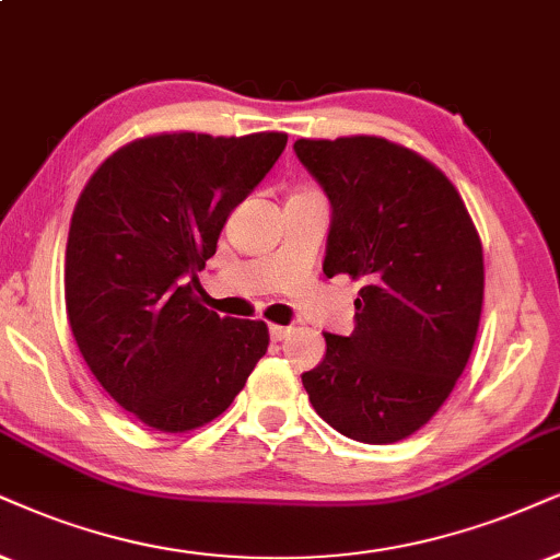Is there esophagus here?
Segmentation results:
<instances>
[{
	"mask_svg": "<svg viewBox=\"0 0 560 560\" xmlns=\"http://www.w3.org/2000/svg\"><path fill=\"white\" fill-rule=\"evenodd\" d=\"M289 332H292V328H289V325H271V328H268V336H271L273 341H284Z\"/></svg>",
	"mask_w": 560,
	"mask_h": 560,
	"instance_id": "obj_1",
	"label": "esophagus"
}]
</instances>
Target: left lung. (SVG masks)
I'll use <instances>...</instances> for the list:
<instances>
[{"mask_svg":"<svg viewBox=\"0 0 560 560\" xmlns=\"http://www.w3.org/2000/svg\"><path fill=\"white\" fill-rule=\"evenodd\" d=\"M294 154L330 201L323 273L362 281L351 336L325 332L302 374L343 436L390 444L450 398L483 307V247L442 170L380 137L300 139Z\"/></svg>","mask_w":560,"mask_h":560,"instance_id":"1","label":"left lung"}]
</instances>
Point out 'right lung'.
Listing matches in <instances>:
<instances>
[{"label":"right lung","instance_id":"obj_1","mask_svg":"<svg viewBox=\"0 0 560 560\" xmlns=\"http://www.w3.org/2000/svg\"><path fill=\"white\" fill-rule=\"evenodd\" d=\"M287 133H160L95 170L77 201L63 292L74 341L118 406L158 431L230 408L268 349L260 320L198 302V271L232 209L266 178Z\"/></svg>","mask_w":560,"mask_h":560}]
</instances>
